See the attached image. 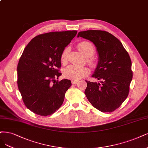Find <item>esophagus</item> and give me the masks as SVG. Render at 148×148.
I'll return each instance as SVG.
<instances>
[{"label": "esophagus", "instance_id": "esophagus-1", "mask_svg": "<svg viewBox=\"0 0 148 148\" xmlns=\"http://www.w3.org/2000/svg\"><path fill=\"white\" fill-rule=\"evenodd\" d=\"M78 82V80H72V84H76Z\"/></svg>", "mask_w": 148, "mask_h": 148}]
</instances>
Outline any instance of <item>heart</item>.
<instances>
[{
  "mask_svg": "<svg viewBox=\"0 0 148 148\" xmlns=\"http://www.w3.org/2000/svg\"><path fill=\"white\" fill-rule=\"evenodd\" d=\"M77 48L79 51L86 57L87 62L92 66L95 65V61L93 58L91 57L95 53V48L93 44L88 41H83L78 44ZM69 53V48H66L61 54L60 60L63 64L67 62ZM90 70L88 67H80L73 65L67 66L64 70V75L65 77L73 80L83 78L88 76Z\"/></svg>",
  "mask_w": 148,
  "mask_h": 148,
  "instance_id": "obj_1",
  "label": "heart"
}]
</instances>
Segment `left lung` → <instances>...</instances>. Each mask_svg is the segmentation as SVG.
Segmentation results:
<instances>
[{"label": "left lung", "instance_id": "8db88e82", "mask_svg": "<svg viewBox=\"0 0 148 148\" xmlns=\"http://www.w3.org/2000/svg\"><path fill=\"white\" fill-rule=\"evenodd\" d=\"M79 37L93 42L99 56L97 67L92 76L101 81L86 80V97L98 110L113 112L122 105L129 93L133 77L129 54L118 38L104 30L79 32Z\"/></svg>", "mask_w": 148, "mask_h": 148}]
</instances>
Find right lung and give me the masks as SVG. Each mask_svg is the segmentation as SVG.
<instances>
[{
    "label": "right lung",
    "mask_w": 148,
    "mask_h": 148,
    "mask_svg": "<svg viewBox=\"0 0 148 148\" xmlns=\"http://www.w3.org/2000/svg\"><path fill=\"white\" fill-rule=\"evenodd\" d=\"M76 30L40 34L25 48L18 64L17 83L25 106L36 114L51 115L62 105L71 81H59L60 56Z\"/></svg>",
    "instance_id": "1"
}]
</instances>
